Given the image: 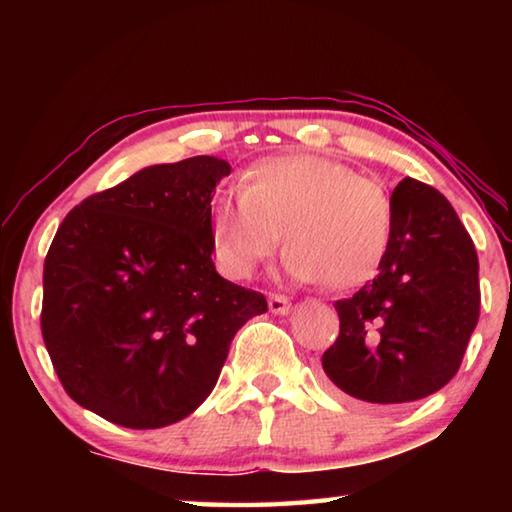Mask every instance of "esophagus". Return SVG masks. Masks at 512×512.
I'll return each mask as SVG.
<instances>
[{
	"label": "esophagus",
	"instance_id": "esophagus-1",
	"mask_svg": "<svg viewBox=\"0 0 512 512\" xmlns=\"http://www.w3.org/2000/svg\"><path fill=\"white\" fill-rule=\"evenodd\" d=\"M268 309L277 316H284L291 311V302L287 296H280V293H268Z\"/></svg>",
	"mask_w": 512,
	"mask_h": 512
}]
</instances>
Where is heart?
<instances>
[{
    "mask_svg": "<svg viewBox=\"0 0 512 512\" xmlns=\"http://www.w3.org/2000/svg\"><path fill=\"white\" fill-rule=\"evenodd\" d=\"M384 187L320 155H277L246 171L239 194L212 205L210 235L221 271L248 280L282 241L284 271L298 282L352 289L377 273L391 244Z\"/></svg>",
    "mask_w": 512,
    "mask_h": 512,
    "instance_id": "obj_1",
    "label": "heart"
}]
</instances>
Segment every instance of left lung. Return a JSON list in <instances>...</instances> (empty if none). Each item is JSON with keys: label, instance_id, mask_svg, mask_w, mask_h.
<instances>
[{"label": "left lung", "instance_id": "8db88e82", "mask_svg": "<svg viewBox=\"0 0 512 512\" xmlns=\"http://www.w3.org/2000/svg\"><path fill=\"white\" fill-rule=\"evenodd\" d=\"M393 228L375 280L334 302L339 339L323 370L343 393L406 404L443 388L479 320V257L454 207L404 178L391 196Z\"/></svg>", "mask_w": 512, "mask_h": 512}]
</instances>
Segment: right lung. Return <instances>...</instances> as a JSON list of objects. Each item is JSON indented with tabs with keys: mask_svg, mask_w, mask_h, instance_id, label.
I'll list each match as a JSON object with an SVG mask.
<instances>
[{
	"mask_svg": "<svg viewBox=\"0 0 512 512\" xmlns=\"http://www.w3.org/2000/svg\"><path fill=\"white\" fill-rule=\"evenodd\" d=\"M230 171L212 155L153 164L60 223L40 325L83 409L128 429L187 418L212 393L235 334L268 309L212 262V192Z\"/></svg>",
	"mask_w": 512,
	"mask_h": 512,
	"instance_id": "right-lung-1",
	"label": "right lung"
}]
</instances>
